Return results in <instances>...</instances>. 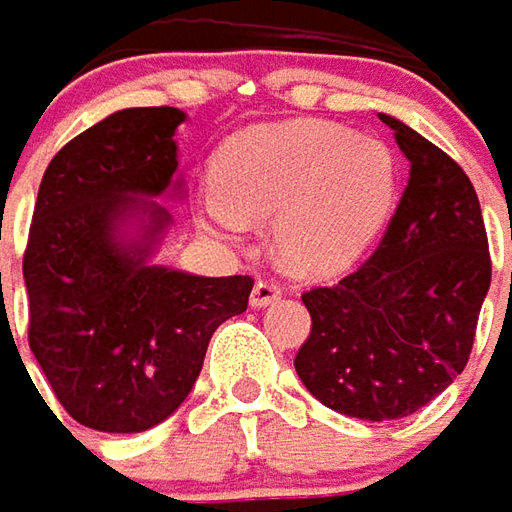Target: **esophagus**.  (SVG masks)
Returning <instances> with one entry per match:
<instances>
[{
  "label": "esophagus",
  "instance_id": "esophagus-1",
  "mask_svg": "<svg viewBox=\"0 0 512 512\" xmlns=\"http://www.w3.org/2000/svg\"><path fill=\"white\" fill-rule=\"evenodd\" d=\"M281 296V284L273 279H259L253 284V293H250V304L253 307H267Z\"/></svg>",
  "mask_w": 512,
  "mask_h": 512
}]
</instances>
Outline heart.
I'll list each match as a JSON object with an SVG mask.
<instances>
[{"instance_id": "heart-1", "label": "heart", "mask_w": 512, "mask_h": 512, "mask_svg": "<svg viewBox=\"0 0 512 512\" xmlns=\"http://www.w3.org/2000/svg\"><path fill=\"white\" fill-rule=\"evenodd\" d=\"M216 188L197 202L200 225L236 242L250 222L273 219L281 267L324 279L346 270L392 214L400 185L394 152L341 123L287 120L222 146Z\"/></svg>"}]
</instances>
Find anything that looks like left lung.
<instances>
[{
	"label": "left lung",
	"instance_id": "left-lung-1",
	"mask_svg": "<svg viewBox=\"0 0 512 512\" xmlns=\"http://www.w3.org/2000/svg\"><path fill=\"white\" fill-rule=\"evenodd\" d=\"M394 129L411 171L377 250L301 301L312 327L296 372L321 403L358 420H400L462 375L490 287V250L468 174L406 123Z\"/></svg>",
	"mask_w": 512,
	"mask_h": 512
}]
</instances>
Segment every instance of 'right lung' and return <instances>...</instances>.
Returning a JSON list of instances; mask_svg holds the SVG:
<instances>
[{
    "instance_id": "add662e5",
    "label": "right lung",
    "mask_w": 512,
    "mask_h": 512,
    "mask_svg": "<svg viewBox=\"0 0 512 512\" xmlns=\"http://www.w3.org/2000/svg\"><path fill=\"white\" fill-rule=\"evenodd\" d=\"M174 106L120 109L50 160L22 270L27 341L75 423L137 434L174 414L222 321L248 310L250 276H188L149 264L171 222L154 200L177 171ZM180 185V183H174ZM143 210L144 236L117 225Z\"/></svg>"
}]
</instances>
